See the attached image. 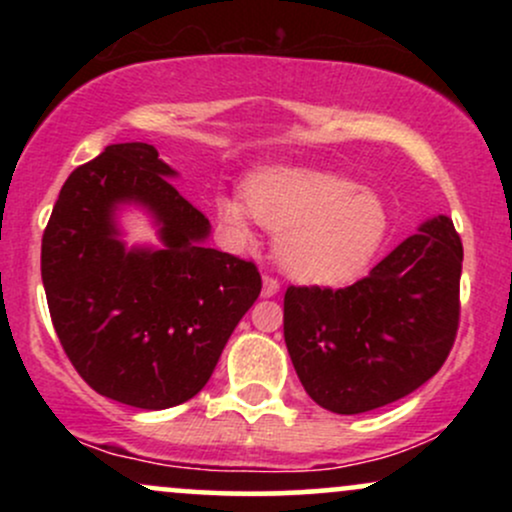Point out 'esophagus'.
<instances>
[{
  "mask_svg": "<svg viewBox=\"0 0 512 512\" xmlns=\"http://www.w3.org/2000/svg\"><path fill=\"white\" fill-rule=\"evenodd\" d=\"M276 293H279V279H274V276L264 274V279H262V296L264 298H272V296H276Z\"/></svg>",
  "mask_w": 512,
  "mask_h": 512,
  "instance_id": "esophagus-1",
  "label": "esophagus"
}]
</instances>
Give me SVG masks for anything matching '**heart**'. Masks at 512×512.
<instances>
[{
	"instance_id": "heart-1",
	"label": "heart",
	"mask_w": 512,
	"mask_h": 512,
	"mask_svg": "<svg viewBox=\"0 0 512 512\" xmlns=\"http://www.w3.org/2000/svg\"><path fill=\"white\" fill-rule=\"evenodd\" d=\"M216 211L238 243L250 240L252 219L279 233L281 267L308 284L354 279L387 233V209L375 192L310 168L262 170L248 182L245 199L223 195Z\"/></svg>"
}]
</instances>
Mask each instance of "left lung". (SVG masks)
<instances>
[{
	"instance_id": "left-lung-1",
	"label": "left lung",
	"mask_w": 512,
	"mask_h": 512,
	"mask_svg": "<svg viewBox=\"0 0 512 512\" xmlns=\"http://www.w3.org/2000/svg\"><path fill=\"white\" fill-rule=\"evenodd\" d=\"M460 274L462 240L436 216L356 284L289 286L286 349L313 402L363 414L431 380L457 337Z\"/></svg>"
}]
</instances>
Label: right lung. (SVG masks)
Instances as JSON below:
<instances>
[{
    "mask_svg": "<svg viewBox=\"0 0 512 512\" xmlns=\"http://www.w3.org/2000/svg\"><path fill=\"white\" fill-rule=\"evenodd\" d=\"M173 175L151 144L105 146L62 185L40 252L64 354L98 395L137 409L195 397L262 291L255 264L204 245L209 219ZM127 201L155 214L161 249L116 238L114 209Z\"/></svg>",
    "mask_w": 512,
    "mask_h": 512,
    "instance_id": "right-lung-1",
    "label": "right lung"
}]
</instances>
